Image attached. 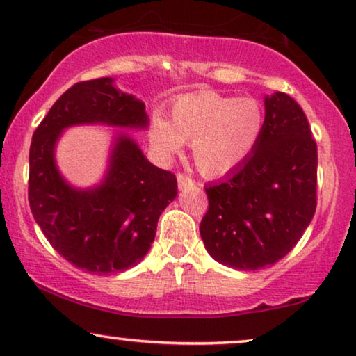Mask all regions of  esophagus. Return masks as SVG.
<instances>
[{"label": "esophagus", "instance_id": "34e87169", "mask_svg": "<svg viewBox=\"0 0 356 356\" xmlns=\"http://www.w3.org/2000/svg\"><path fill=\"white\" fill-rule=\"evenodd\" d=\"M177 185H179V188H180V190H182V188H187V187H192V185H193V180L190 179L188 176H185V174L179 172V174H177Z\"/></svg>", "mask_w": 356, "mask_h": 356}]
</instances>
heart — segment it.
Instances as JSON below:
<instances>
[{"instance_id": "1", "label": "heart", "mask_w": 356, "mask_h": 356, "mask_svg": "<svg viewBox=\"0 0 356 356\" xmlns=\"http://www.w3.org/2000/svg\"><path fill=\"white\" fill-rule=\"evenodd\" d=\"M263 129L264 113L254 98L200 92L172 104L171 122L154 116L148 138L161 158L176 156L184 143H190L198 171L207 177H221L253 153Z\"/></svg>"}]
</instances>
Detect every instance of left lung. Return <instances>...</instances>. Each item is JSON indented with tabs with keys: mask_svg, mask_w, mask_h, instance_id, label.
I'll list each match as a JSON object with an SVG mask.
<instances>
[{
	"mask_svg": "<svg viewBox=\"0 0 356 356\" xmlns=\"http://www.w3.org/2000/svg\"><path fill=\"white\" fill-rule=\"evenodd\" d=\"M264 129L253 153L226 179L204 187V248L224 266H273L316 211L318 148L303 109L289 95L264 97Z\"/></svg>",
	"mask_w": 356,
	"mask_h": 356,
	"instance_id": "obj_1",
	"label": "left lung"
}]
</instances>
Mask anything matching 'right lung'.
I'll list each match as a JSON object with an SVG mask.
<instances>
[{
  "label": "right lung",
  "instance_id": "1",
  "mask_svg": "<svg viewBox=\"0 0 356 356\" xmlns=\"http://www.w3.org/2000/svg\"><path fill=\"white\" fill-rule=\"evenodd\" d=\"M93 124L142 130L149 122L145 103L121 92L114 79L76 83L32 137L29 203L44 237L69 263L90 274L122 273L152 248L158 219L177 195V180L149 163L137 142L119 130L102 182L74 187L59 172L56 145L66 129Z\"/></svg>",
  "mask_w": 356,
  "mask_h": 356
}]
</instances>
